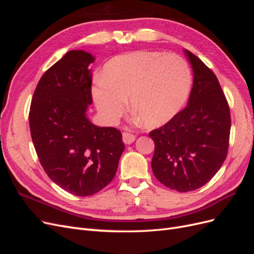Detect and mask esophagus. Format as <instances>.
<instances>
[{"instance_id": "34e87169", "label": "esophagus", "mask_w": 254, "mask_h": 254, "mask_svg": "<svg viewBox=\"0 0 254 254\" xmlns=\"http://www.w3.org/2000/svg\"><path fill=\"white\" fill-rule=\"evenodd\" d=\"M135 141V135L131 134V133H128V132H124L123 133V142L127 145L132 144Z\"/></svg>"}]
</instances>
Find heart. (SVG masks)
<instances>
[{
    "instance_id": "heart-1",
    "label": "heart",
    "mask_w": 254,
    "mask_h": 254,
    "mask_svg": "<svg viewBox=\"0 0 254 254\" xmlns=\"http://www.w3.org/2000/svg\"><path fill=\"white\" fill-rule=\"evenodd\" d=\"M191 74L188 63L175 53L134 51L115 56L95 78L92 97L109 123L130 109L147 127H159L180 111L190 93Z\"/></svg>"
}]
</instances>
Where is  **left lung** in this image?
Listing matches in <instances>:
<instances>
[{"label": "left lung", "mask_w": 254, "mask_h": 254, "mask_svg": "<svg viewBox=\"0 0 254 254\" xmlns=\"http://www.w3.org/2000/svg\"><path fill=\"white\" fill-rule=\"evenodd\" d=\"M183 52L194 77L188 106L149 135L156 178L177 191H190L209 182L226 160L231 118L216 76L194 54Z\"/></svg>", "instance_id": "left-lung-1"}]
</instances>
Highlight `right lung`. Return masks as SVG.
I'll list each match as a JSON object with an SVG mask.
<instances>
[{
  "label": "right lung",
  "instance_id": "add662e5",
  "mask_svg": "<svg viewBox=\"0 0 254 254\" xmlns=\"http://www.w3.org/2000/svg\"><path fill=\"white\" fill-rule=\"evenodd\" d=\"M95 57L67 52L45 72L30 104L29 128L38 158L50 179L75 196L94 195L112 181L125 145L120 130L94 125L92 104Z\"/></svg>",
  "mask_w": 254,
  "mask_h": 254
}]
</instances>
